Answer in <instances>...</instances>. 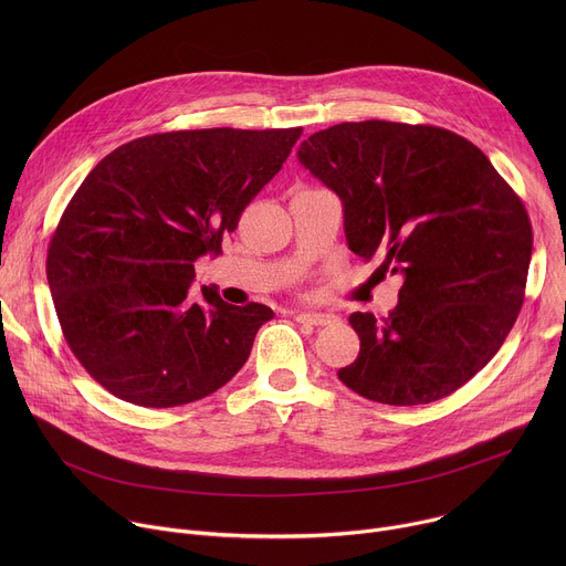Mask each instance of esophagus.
<instances>
[{"instance_id": "obj_1", "label": "esophagus", "mask_w": 566, "mask_h": 566, "mask_svg": "<svg viewBox=\"0 0 566 566\" xmlns=\"http://www.w3.org/2000/svg\"><path fill=\"white\" fill-rule=\"evenodd\" d=\"M295 319L304 322V325H313V327H329V325H338L340 322V317L336 313H319V311H297Z\"/></svg>"}]
</instances>
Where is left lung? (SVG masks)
<instances>
[{"label":"left lung","mask_w":566,"mask_h":566,"mask_svg":"<svg viewBox=\"0 0 566 566\" xmlns=\"http://www.w3.org/2000/svg\"><path fill=\"white\" fill-rule=\"evenodd\" d=\"M343 201L347 247L402 277L387 317L352 313L358 358L338 371L385 406L450 396L491 363L524 302L533 230L476 145L432 127L340 123L297 149Z\"/></svg>","instance_id":"left-lung-1"}]
</instances>
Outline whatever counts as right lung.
Returning <instances> with one entry per match:
<instances>
[{
  "instance_id": "add662e5",
  "label": "right lung",
  "mask_w": 566,
  "mask_h": 566,
  "mask_svg": "<svg viewBox=\"0 0 566 566\" xmlns=\"http://www.w3.org/2000/svg\"><path fill=\"white\" fill-rule=\"evenodd\" d=\"M302 127L188 129L107 154L69 201L46 255L62 334L90 376L140 408L223 387L251 356L264 304L192 293L195 262L280 172Z\"/></svg>"
}]
</instances>
